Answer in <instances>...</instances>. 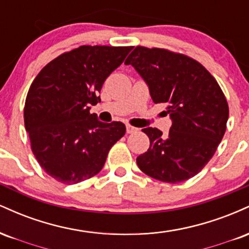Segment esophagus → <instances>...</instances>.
Listing matches in <instances>:
<instances>
[{"mask_svg": "<svg viewBox=\"0 0 249 249\" xmlns=\"http://www.w3.org/2000/svg\"><path fill=\"white\" fill-rule=\"evenodd\" d=\"M137 131H138V128H137V127H134V126H132V125H130V124L126 125V132L127 133H136Z\"/></svg>", "mask_w": 249, "mask_h": 249, "instance_id": "1", "label": "esophagus"}]
</instances>
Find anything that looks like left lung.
<instances>
[{
    "label": "left lung",
    "instance_id": "1",
    "mask_svg": "<svg viewBox=\"0 0 249 249\" xmlns=\"http://www.w3.org/2000/svg\"><path fill=\"white\" fill-rule=\"evenodd\" d=\"M125 64L142 76L156 104L167 105L172 121L166 136L142 128L150 147L137 165L160 181L192 178L211 160L226 131L228 104L218 82L196 59L158 48L136 47Z\"/></svg>",
    "mask_w": 249,
    "mask_h": 249
}]
</instances>
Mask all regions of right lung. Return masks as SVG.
<instances>
[{"label": "right lung", "mask_w": 249, "mask_h": 249, "mask_svg": "<svg viewBox=\"0 0 249 249\" xmlns=\"http://www.w3.org/2000/svg\"><path fill=\"white\" fill-rule=\"evenodd\" d=\"M131 50L82 45L51 61L34 79L24 105L25 130L37 161L57 181L71 185L96 176L125 134L123 123L99 122L90 108Z\"/></svg>", "instance_id": "add662e5"}]
</instances>
